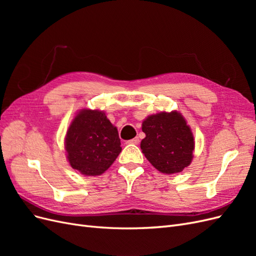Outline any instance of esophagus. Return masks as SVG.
I'll use <instances>...</instances> for the list:
<instances>
[{"label":"esophagus","instance_id":"1","mask_svg":"<svg viewBox=\"0 0 256 256\" xmlns=\"http://www.w3.org/2000/svg\"><path fill=\"white\" fill-rule=\"evenodd\" d=\"M127 144H132V145H138L140 143V140H138V138H131V140L126 142Z\"/></svg>","mask_w":256,"mask_h":256}]
</instances>
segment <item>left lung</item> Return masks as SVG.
Returning <instances> with one entry per match:
<instances>
[{
  "mask_svg": "<svg viewBox=\"0 0 256 256\" xmlns=\"http://www.w3.org/2000/svg\"><path fill=\"white\" fill-rule=\"evenodd\" d=\"M145 157L164 174L182 172L192 161L194 138L182 116L173 111L150 115L142 124Z\"/></svg>",
  "mask_w": 256,
  "mask_h": 256,
  "instance_id": "left-lung-1",
  "label": "left lung"
}]
</instances>
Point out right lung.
<instances>
[{"label":"right lung","mask_w":256,"mask_h":256,"mask_svg":"<svg viewBox=\"0 0 256 256\" xmlns=\"http://www.w3.org/2000/svg\"><path fill=\"white\" fill-rule=\"evenodd\" d=\"M65 148L72 168L86 176L102 174L122 152L118 131L102 111L82 110L69 126Z\"/></svg>","instance_id":"1"}]
</instances>
